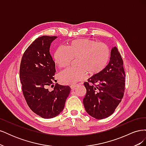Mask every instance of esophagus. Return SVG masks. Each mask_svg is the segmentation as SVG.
I'll return each mask as SVG.
<instances>
[{"instance_id":"34e87169","label":"esophagus","mask_w":146,"mask_h":146,"mask_svg":"<svg viewBox=\"0 0 146 146\" xmlns=\"http://www.w3.org/2000/svg\"><path fill=\"white\" fill-rule=\"evenodd\" d=\"M76 86H77V85H71L70 86V88H71V89H74V88L75 87H76Z\"/></svg>"}]
</instances>
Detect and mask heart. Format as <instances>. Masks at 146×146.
<instances>
[{
  "label": "heart",
  "instance_id": "b5f03b06",
  "mask_svg": "<svg viewBox=\"0 0 146 146\" xmlns=\"http://www.w3.org/2000/svg\"><path fill=\"white\" fill-rule=\"evenodd\" d=\"M111 57L109 47L93 39L82 38L70 41L67 48L60 46L55 50L54 58L60 68H65L76 59V68H68L58 75L64 84H74L82 80L86 74L90 76L99 75L107 67Z\"/></svg>",
  "mask_w": 146,
  "mask_h": 146
}]
</instances>
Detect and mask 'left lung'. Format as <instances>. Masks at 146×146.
<instances>
[{"instance_id":"8db88e82","label":"left lung","mask_w":146,"mask_h":146,"mask_svg":"<svg viewBox=\"0 0 146 146\" xmlns=\"http://www.w3.org/2000/svg\"><path fill=\"white\" fill-rule=\"evenodd\" d=\"M125 77L123 60L117 48L114 47L107 67L84 83L86 93L83 102L86 112L97 119L111 115L123 98Z\"/></svg>"}]
</instances>
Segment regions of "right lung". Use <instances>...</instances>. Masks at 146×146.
I'll return each instance as SVG.
<instances>
[{
    "label": "right lung",
    "mask_w": 146,
    "mask_h": 146,
    "mask_svg": "<svg viewBox=\"0 0 146 146\" xmlns=\"http://www.w3.org/2000/svg\"><path fill=\"white\" fill-rule=\"evenodd\" d=\"M57 36H42L31 44L21 59L19 78L22 91L29 108L42 118L50 119L63 111L70 91L69 86L53 81L56 72L55 64L50 54L51 43Z\"/></svg>",
    "instance_id": "add662e5"
}]
</instances>
